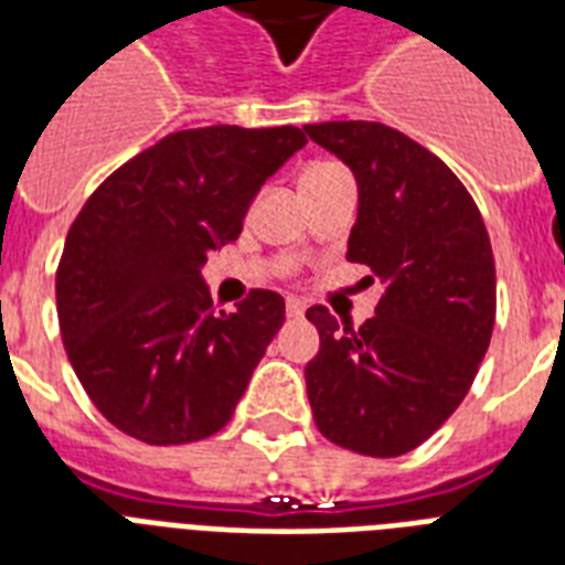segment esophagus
<instances>
[{
  "instance_id": "obj_1",
  "label": "esophagus",
  "mask_w": 565,
  "mask_h": 565,
  "mask_svg": "<svg viewBox=\"0 0 565 565\" xmlns=\"http://www.w3.org/2000/svg\"><path fill=\"white\" fill-rule=\"evenodd\" d=\"M305 313V301L301 299H287V317L299 319Z\"/></svg>"
}]
</instances>
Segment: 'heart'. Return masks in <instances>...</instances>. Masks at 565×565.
Wrapping results in <instances>:
<instances>
[{"mask_svg": "<svg viewBox=\"0 0 565 565\" xmlns=\"http://www.w3.org/2000/svg\"><path fill=\"white\" fill-rule=\"evenodd\" d=\"M337 170L334 163H313V167H308V170L301 172V179H313V175H326V172Z\"/></svg>", "mask_w": 565, "mask_h": 565, "instance_id": "b5f03b06", "label": "heart"}]
</instances>
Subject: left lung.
<instances>
[{
    "instance_id": "obj_1",
    "label": "left lung",
    "mask_w": 565,
    "mask_h": 565,
    "mask_svg": "<svg viewBox=\"0 0 565 565\" xmlns=\"http://www.w3.org/2000/svg\"><path fill=\"white\" fill-rule=\"evenodd\" d=\"M308 137L354 172L358 222L345 257L384 296L361 328L313 305L305 366L317 428L337 446L398 457L457 411L495 326V264L481 211L425 146L381 122H319ZM375 281L371 278L370 284Z\"/></svg>"
}]
</instances>
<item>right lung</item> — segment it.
I'll list each match as a JSON object with an SVG mask.
<instances>
[{
	"label": "right lung",
	"instance_id": "1",
	"mask_svg": "<svg viewBox=\"0 0 565 565\" xmlns=\"http://www.w3.org/2000/svg\"><path fill=\"white\" fill-rule=\"evenodd\" d=\"M305 143L296 126L188 128L84 202L57 264V322L84 393L122 434L181 446L228 425L284 299L252 290L216 313L202 266L239 237L257 190Z\"/></svg>",
	"mask_w": 565,
	"mask_h": 565
}]
</instances>
